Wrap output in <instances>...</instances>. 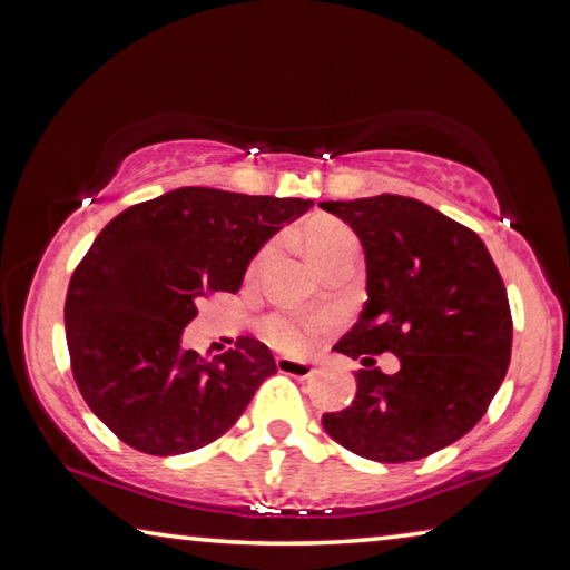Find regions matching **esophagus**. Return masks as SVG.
<instances>
[{"mask_svg": "<svg viewBox=\"0 0 570 570\" xmlns=\"http://www.w3.org/2000/svg\"><path fill=\"white\" fill-rule=\"evenodd\" d=\"M276 370L282 374H288V377H298V380H308L316 372L312 362H302V360H288V356H278L276 360Z\"/></svg>", "mask_w": 570, "mask_h": 570, "instance_id": "obj_1", "label": "esophagus"}]
</instances>
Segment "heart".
<instances>
[{
    "label": "heart",
    "mask_w": 570,
    "mask_h": 570,
    "mask_svg": "<svg viewBox=\"0 0 570 570\" xmlns=\"http://www.w3.org/2000/svg\"><path fill=\"white\" fill-rule=\"evenodd\" d=\"M298 240H302V246L308 254V258H312V262L320 268L324 264H330L332 258L346 254V250H356L354 230L346 226L344 220L334 218V216H322V214L312 216L302 228H298ZM268 248L272 246H264L262 250H258L250 272H256V268L264 264V258L268 256ZM262 330H264L266 340L272 342L276 350L302 352L304 346L312 342V336L320 332V322L282 312V314L266 316Z\"/></svg>",
    "instance_id": "1"
}]
</instances>
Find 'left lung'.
Wrapping results in <instances>:
<instances>
[{
  "instance_id": "1",
  "label": "left lung",
  "mask_w": 570,
  "mask_h": 570,
  "mask_svg": "<svg viewBox=\"0 0 570 570\" xmlns=\"http://www.w3.org/2000/svg\"><path fill=\"white\" fill-rule=\"evenodd\" d=\"M320 206L350 224L366 262L370 298L334 350L400 360L394 374L356 372V397L326 412L324 430L366 460L428 458L468 435L505 380L513 320L503 278L475 230L422 200L382 193Z\"/></svg>"
}]
</instances>
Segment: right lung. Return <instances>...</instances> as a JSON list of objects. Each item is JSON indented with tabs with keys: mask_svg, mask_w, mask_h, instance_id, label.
<instances>
[{
	"mask_svg": "<svg viewBox=\"0 0 570 570\" xmlns=\"http://www.w3.org/2000/svg\"><path fill=\"white\" fill-rule=\"evenodd\" d=\"M314 204L178 188L125 208L105 226L65 298L77 390L125 445L183 455L230 430L276 372L268 346L238 336L206 362L183 350L198 302L236 294L250 258Z\"/></svg>",
	"mask_w": 570,
	"mask_h": 570,
	"instance_id": "add662e5",
	"label": "right lung"
}]
</instances>
